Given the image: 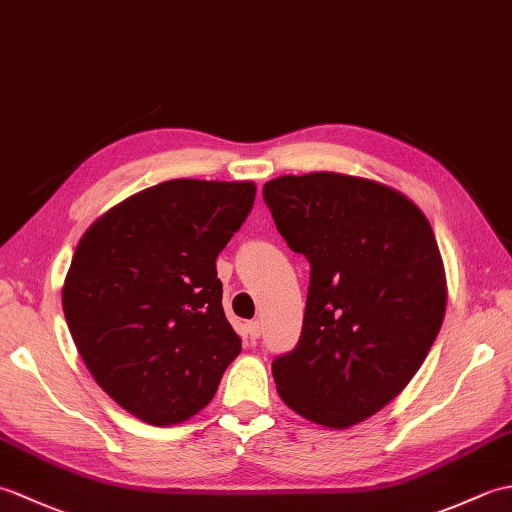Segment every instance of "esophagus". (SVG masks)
Listing matches in <instances>:
<instances>
[{"label":"esophagus","instance_id":"1","mask_svg":"<svg viewBox=\"0 0 512 512\" xmlns=\"http://www.w3.org/2000/svg\"><path fill=\"white\" fill-rule=\"evenodd\" d=\"M246 332L250 336V341H257L259 334H262V323H259V321H248L246 323Z\"/></svg>","mask_w":512,"mask_h":512}]
</instances>
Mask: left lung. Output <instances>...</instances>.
Listing matches in <instances>:
<instances>
[{
  "label": "left lung",
  "mask_w": 512,
  "mask_h": 512,
  "mask_svg": "<svg viewBox=\"0 0 512 512\" xmlns=\"http://www.w3.org/2000/svg\"><path fill=\"white\" fill-rule=\"evenodd\" d=\"M264 202L310 262L295 350L277 356L281 400L330 429L361 422L407 387L447 308L436 235L405 195L343 173L281 176Z\"/></svg>",
  "instance_id": "8db88e82"
}]
</instances>
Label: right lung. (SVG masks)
<instances>
[{
  "label": "right lung",
  "instance_id": "right-lung-1",
  "mask_svg": "<svg viewBox=\"0 0 512 512\" xmlns=\"http://www.w3.org/2000/svg\"><path fill=\"white\" fill-rule=\"evenodd\" d=\"M253 202V182L169 180L81 237L65 321L96 383L132 416L156 427L195 416L242 350L215 259Z\"/></svg>",
  "mask_w": 512,
  "mask_h": 512
}]
</instances>
